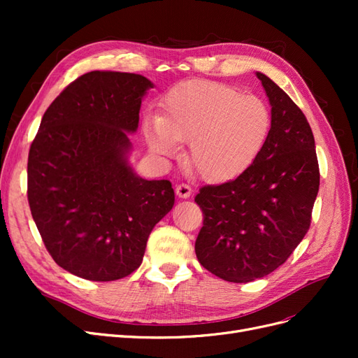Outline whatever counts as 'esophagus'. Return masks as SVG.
I'll return each mask as SVG.
<instances>
[{
	"instance_id": "obj_1",
	"label": "esophagus",
	"mask_w": 358,
	"mask_h": 358,
	"mask_svg": "<svg viewBox=\"0 0 358 358\" xmlns=\"http://www.w3.org/2000/svg\"><path fill=\"white\" fill-rule=\"evenodd\" d=\"M192 194V189L191 187H188L187 183H179V185H176V196L179 199H188Z\"/></svg>"
}]
</instances>
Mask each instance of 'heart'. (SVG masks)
I'll return each mask as SVG.
<instances>
[{
	"instance_id": "1",
	"label": "heart",
	"mask_w": 358,
	"mask_h": 358,
	"mask_svg": "<svg viewBox=\"0 0 358 358\" xmlns=\"http://www.w3.org/2000/svg\"><path fill=\"white\" fill-rule=\"evenodd\" d=\"M272 128L263 100L229 85L191 80L173 88L162 101L161 117L145 124L152 152L171 157L188 142L187 166L208 182L241 176L262 152Z\"/></svg>"
}]
</instances>
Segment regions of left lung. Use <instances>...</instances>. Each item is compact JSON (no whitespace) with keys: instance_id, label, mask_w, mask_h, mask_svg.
<instances>
[{"instance_id":"1","label":"left lung","mask_w":358,"mask_h":358,"mask_svg":"<svg viewBox=\"0 0 358 358\" xmlns=\"http://www.w3.org/2000/svg\"><path fill=\"white\" fill-rule=\"evenodd\" d=\"M272 128L252 166L234 180L200 188L203 227L196 241L210 273L246 284L284 264L310 225L320 188L315 140L306 116L279 86L257 71Z\"/></svg>"}]
</instances>
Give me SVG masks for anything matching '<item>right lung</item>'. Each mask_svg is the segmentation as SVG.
<instances>
[{"instance_id": "right-lung-1", "label": "right lung", "mask_w": 358, "mask_h": 358, "mask_svg": "<svg viewBox=\"0 0 358 358\" xmlns=\"http://www.w3.org/2000/svg\"><path fill=\"white\" fill-rule=\"evenodd\" d=\"M150 88L142 74L86 73L53 100L29 148L32 220L55 263L79 278L133 273L175 204L169 180L140 178L129 164L128 134Z\"/></svg>"}]
</instances>
